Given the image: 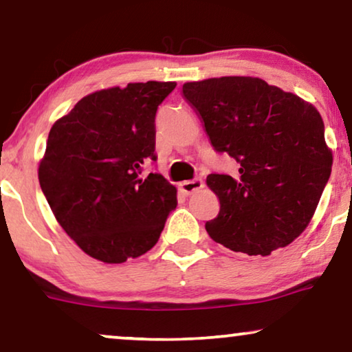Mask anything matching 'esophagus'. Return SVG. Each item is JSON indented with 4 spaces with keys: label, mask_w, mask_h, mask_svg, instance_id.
I'll return each mask as SVG.
<instances>
[{
    "label": "esophagus",
    "mask_w": 352,
    "mask_h": 352,
    "mask_svg": "<svg viewBox=\"0 0 352 352\" xmlns=\"http://www.w3.org/2000/svg\"><path fill=\"white\" fill-rule=\"evenodd\" d=\"M201 187H204V181H201L200 177H195V179L181 182V184H179V190H181L184 195H190V194H194L195 190H200Z\"/></svg>",
    "instance_id": "esophagus-1"
}]
</instances>
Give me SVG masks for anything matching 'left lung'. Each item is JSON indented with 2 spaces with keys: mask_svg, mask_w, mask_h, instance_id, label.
I'll use <instances>...</instances> for the list:
<instances>
[{
  "mask_svg": "<svg viewBox=\"0 0 352 352\" xmlns=\"http://www.w3.org/2000/svg\"><path fill=\"white\" fill-rule=\"evenodd\" d=\"M182 94L200 113L214 151L240 165L235 177H206L221 205L206 232L250 256L287 247L309 224L331 173L320 113L253 76L192 81Z\"/></svg>",
  "mask_w": 352,
  "mask_h": 352,
  "instance_id": "8db88e82",
  "label": "left lung"
}]
</instances>
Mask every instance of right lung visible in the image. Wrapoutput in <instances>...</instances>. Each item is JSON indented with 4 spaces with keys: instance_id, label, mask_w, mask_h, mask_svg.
I'll list each match as a JSON object with an SVG mask.
<instances>
[{
    "instance_id": "add662e5",
    "label": "right lung",
    "mask_w": 352,
    "mask_h": 352,
    "mask_svg": "<svg viewBox=\"0 0 352 352\" xmlns=\"http://www.w3.org/2000/svg\"><path fill=\"white\" fill-rule=\"evenodd\" d=\"M175 81L129 83L86 96L52 124L38 168L43 194L67 235L91 258L117 264L158 242L176 187L158 173L155 113Z\"/></svg>"
}]
</instances>
